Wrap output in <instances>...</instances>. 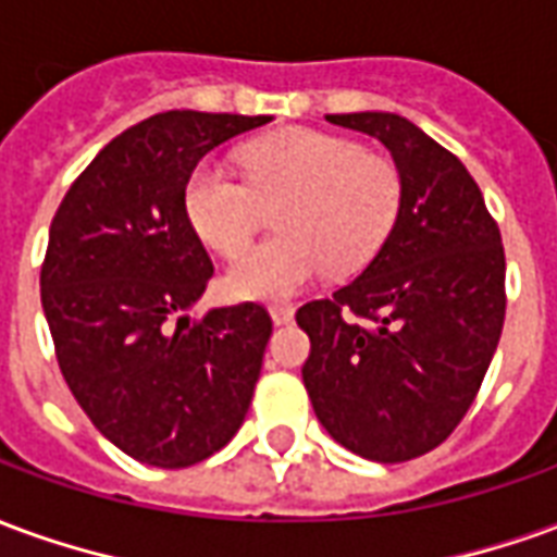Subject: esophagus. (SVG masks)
<instances>
[{
	"label": "esophagus",
	"instance_id": "esophagus-1",
	"mask_svg": "<svg viewBox=\"0 0 557 557\" xmlns=\"http://www.w3.org/2000/svg\"><path fill=\"white\" fill-rule=\"evenodd\" d=\"M292 315H295V307H292V304H274V307H271L274 325H289Z\"/></svg>",
	"mask_w": 557,
	"mask_h": 557
}]
</instances>
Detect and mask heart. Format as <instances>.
I'll return each mask as SVG.
<instances>
[{"mask_svg":"<svg viewBox=\"0 0 557 557\" xmlns=\"http://www.w3.org/2000/svg\"><path fill=\"white\" fill-rule=\"evenodd\" d=\"M244 182L202 160L184 184V214L214 253L237 256L278 211L280 236L238 257L226 286L238 298L280 301L322 271L358 274L397 230L406 182L397 160L355 139L289 127L253 139L238 154Z\"/></svg>","mask_w":557,"mask_h":557,"instance_id":"1","label":"heart"}]
</instances>
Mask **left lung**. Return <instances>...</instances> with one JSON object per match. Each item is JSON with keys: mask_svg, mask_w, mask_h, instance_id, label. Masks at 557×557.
<instances>
[{"mask_svg": "<svg viewBox=\"0 0 557 557\" xmlns=\"http://www.w3.org/2000/svg\"><path fill=\"white\" fill-rule=\"evenodd\" d=\"M397 160V230L361 277L295 313L310 337L304 387L351 454L406 462L466 418L502 339L504 244L462 160L397 113L327 115Z\"/></svg>", "mask_w": 557, "mask_h": 557, "instance_id": "8db88e82", "label": "left lung"}]
</instances>
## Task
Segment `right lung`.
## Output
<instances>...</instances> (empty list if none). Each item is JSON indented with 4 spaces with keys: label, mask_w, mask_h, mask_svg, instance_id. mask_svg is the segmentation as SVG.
<instances>
[{
    "label": "right lung",
    "mask_w": 557,
    "mask_h": 557,
    "mask_svg": "<svg viewBox=\"0 0 557 557\" xmlns=\"http://www.w3.org/2000/svg\"><path fill=\"white\" fill-rule=\"evenodd\" d=\"M271 115L170 110L103 146L62 199L41 265L55 361L79 409L146 466L187 468L238 432L271 315L190 319L214 265L184 214L196 163Z\"/></svg>",
    "instance_id": "obj_1"
}]
</instances>
